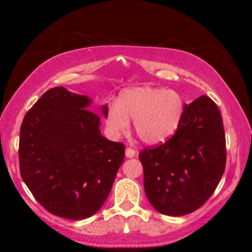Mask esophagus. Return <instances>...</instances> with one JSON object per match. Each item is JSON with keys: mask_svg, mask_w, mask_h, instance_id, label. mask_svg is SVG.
<instances>
[{"mask_svg": "<svg viewBox=\"0 0 252 252\" xmlns=\"http://www.w3.org/2000/svg\"><path fill=\"white\" fill-rule=\"evenodd\" d=\"M135 156V150L132 148H126V158H133Z\"/></svg>", "mask_w": 252, "mask_h": 252, "instance_id": "34e87169", "label": "esophagus"}]
</instances>
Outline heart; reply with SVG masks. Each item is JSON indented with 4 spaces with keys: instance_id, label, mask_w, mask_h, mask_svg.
Returning <instances> with one entry per match:
<instances>
[{
    "instance_id": "1",
    "label": "heart",
    "mask_w": 252,
    "mask_h": 252,
    "mask_svg": "<svg viewBox=\"0 0 252 252\" xmlns=\"http://www.w3.org/2000/svg\"><path fill=\"white\" fill-rule=\"evenodd\" d=\"M186 101L178 91L138 87L123 91L117 104L110 105L106 125L113 134L126 133L129 120L143 143L155 146L176 133L185 116Z\"/></svg>"
}]
</instances>
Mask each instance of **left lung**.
Masks as SVG:
<instances>
[{
    "instance_id": "1",
    "label": "left lung",
    "mask_w": 252,
    "mask_h": 252,
    "mask_svg": "<svg viewBox=\"0 0 252 252\" xmlns=\"http://www.w3.org/2000/svg\"><path fill=\"white\" fill-rule=\"evenodd\" d=\"M144 191L162 215L193 212L215 192L224 172L225 135L218 106L201 95L186 104L185 116L167 142L140 151Z\"/></svg>"
}]
</instances>
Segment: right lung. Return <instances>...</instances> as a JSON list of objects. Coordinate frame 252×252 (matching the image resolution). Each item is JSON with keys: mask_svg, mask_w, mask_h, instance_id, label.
Masks as SVG:
<instances>
[{"mask_svg": "<svg viewBox=\"0 0 252 252\" xmlns=\"http://www.w3.org/2000/svg\"><path fill=\"white\" fill-rule=\"evenodd\" d=\"M90 97L57 87L46 91L20 129V172L54 216L81 220L103 206L125 159V144L101 134ZM106 117L108 105L102 106Z\"/></svg>", "mask_w": 252, "mask_h": 252, "instance_id": "right-lung-1", "label": "right lung"}]
</instances>
